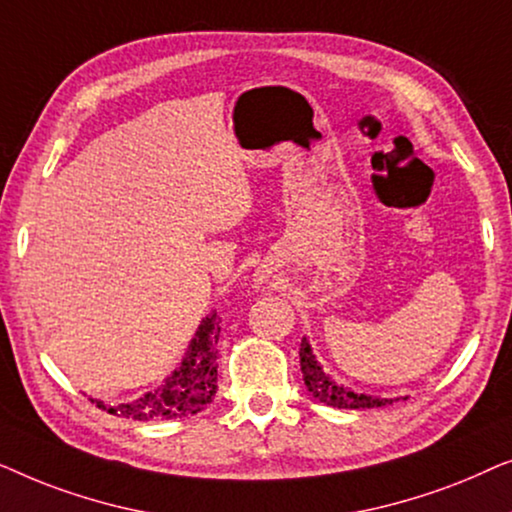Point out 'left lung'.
Listing matches in <instances>:
<instances>
[{"label": "left lung", "mask_w": 512, "mask_h": 512, "mask_svg": "<svg viewBox=\"0 0 512 512\" xmlns=\"http://www.w3.org/2000/svg\"><path fill=\"white\" fill-rule=\"evenodd\" d=\"M300 370H303L305 387L310 394L317 398V401L331 405V408H345V410H366V408H384V405H391L401 398H387V396H370V394H359L347 384H338L331 375L321 368L317 361V354L312 352L310 340L303 338L300 342ZM408 396H403V401Z\"/></svg>", "instance_id": "left-lung-1"}]
</instances>
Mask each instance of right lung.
<instances>
[{
  "instance_id": "right-lung-1",
  "label": "right lung",
  "mask_w": 512,
  "mask_h": 512,
  "mask_svg": "<svg viewBox=\"0 0 512 512\" xmlns=\"http://www.w3.org/2000/svg\"><path fill=\"white\" fill-rule=\"evenodd\" d=\"M219 333L221 326L216 312L207 314L200 321L184 359L165 377L160 387L123 403H104L100 398H90V403H97V408L107 410L109 415L137 419V422L198 415L207 403H212L216 394V368H219L216 366V342H219Z\"/></svg>"
}]
</instances>
